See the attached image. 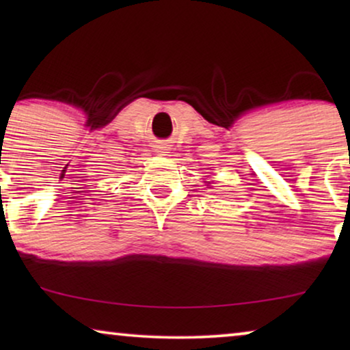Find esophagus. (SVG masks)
<instances>
[{"label": "esophagus", "mask_w": 350, "mask_h": 350, "mask_svg": "<svg viewBox=\"0 0 350 350\" xmlns=\"http://www.w3.org/2000/svg\"><path fill=\"white\" fill-rule=\"evenodd\" d=\"M157 152H161V154H165V152H169V145H164V143L157 145Z\"/></svg>", "instance_id": "34e87169"}]
</instances>
